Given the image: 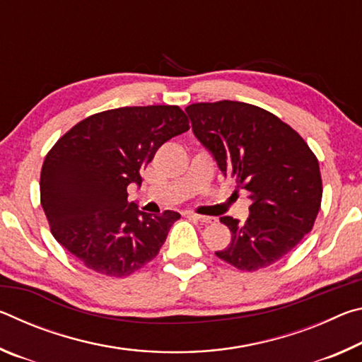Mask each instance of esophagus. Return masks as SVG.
<instances>
[{
	"mask_svg": "<svg viewBox=\"0 0 362 362\" xmlns=\"http://www.w3.org/2000/svg\"><path fill=\"white\" fill-rule=\"evenodd\" d=\"M188 217H192V218H194V220H198V222H201V223H212V217H206V216H199V214H193V212H188L187 214Z\"/></svg>",
	"mask_w": 362,
	"mask_h": 362,
	"instance_id": "esophagus-1",
	"label": "esophagus"
}]
</instances>
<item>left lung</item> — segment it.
Wrapping results in <instances>:
<instances>
[{
	"mask_svg": "<svg viewBox=\"0 0 362 362\" xmlns=\"http://www.w3.org/2000/svg\"><path fill=\"white\" fill-rule=\"evenodd\" d=\"M185 112L220 170L252 199L244 223L220 217L231 241L216 255L243 272L273 265L313 230L322 199L316 155L289 124L250 103L201 102Z\"/></svg>",
	"mask_w": 362,
	"mask_h": 362,
	"instance_id": "obj_1",
	"label": "left lung"
}]
</instances>
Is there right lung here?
Masks as SVG:
<instances>
[{
	"label": "right lung",
	"instance_id": "right-lung-1",
	"mask_svg": "<svg viewBox=\"0 0 362 362\" xmlns=\"http://www.w3.org/2000/svg\"><path fill=\"white\" fill-rule=\"evenodd\" d=\"M177 105L122 107L79 121L46 155L41 206L52 236L86 268L129 276L158 255L179 212L159 216L127 201L129 183L159 146L189 129Z\"/></svg>",
	"mask_w": 362,
	"mask_h": 362
}]
</instances>
